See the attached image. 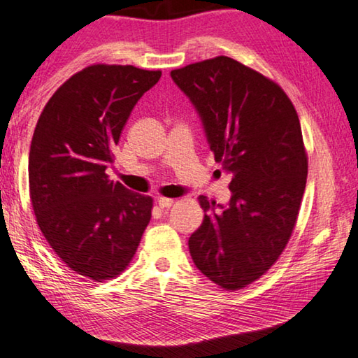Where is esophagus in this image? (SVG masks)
Wrapping results in <instances>:
<instances>
[{
  "instance_id": "1",
  "label": "esophagus",
  "mask_w": 358,
  "mask_h": 358,
  "mask_svg": "<svg viewBox=\"0 0 358 358\" xmlns=\"http://www.w3.org/2000/svg\"><path fill=\"white\" fill-rule=\"evenodd\" d=\"M157 203H158V206H160L162 209H168V208L173 206L174 201L171 200V198H158Z\"/></svg>"
}]
</instances>
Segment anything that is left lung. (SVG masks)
<instances>
[{
  "label": "left lung",
  "instance_id": "8db88e82",
  "mask_svg": "<svg viewBox=\"0 0 358 358\" xmlns=\"http://www.w3.org/2000/svg\"><path fill=\"white\" fill-rule=\"evenodd\" d=\"M200 115L209 149L233 174L227 204L200 196L204 219L189 238L195 266L227 290L263 276L294 231L308 157L294 104L276 82L230 57L174 69Z\"/></svg>",
  "mask_w": 358,
  "mask_h": 358
}]
</instances>
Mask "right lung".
Returning <instances> with one entry per match:
<instances>
[{
	"label": "right lung",
	"mask_w": 358,
	"mask_h": 358,
	"mask_svg": "<svg viewBox=\"0 0 358 358\" xmlns=\"http://www.w3.org/2000/svg\"><path fill=\"white\" fill-rule=\"evenodd\" d=\"M160 76L93 64L52 95L34 128V215L55 254L82 276L103 280L124 271L150 220L152 198L109 180L106 169L133 108Z\"/></svg>",
	"instance_id": "obj_1"
}]
</instances>
